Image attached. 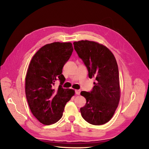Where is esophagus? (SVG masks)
I'll return each instance as SVG.
<instances>
[{"mask_svg":"<svg viewBox=\"0 0 149 149\" xmlns=\"http://www.w3.org/2000/svg\"><path fill=\"white\" fill-rule=\"evenodd\" d=\"M75 94L79 95L80 93V90H75Z\"/></svg>","mask_w":149,"mask_h":149,"instance_id":"obj_1","label":"esophagus"}]
</instances>
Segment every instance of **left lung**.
<instances>
[{
	"label": "left lung",
	"instance_id": "1",
	"mask_svg": "<svg viewBox=\"0 0 149 149\" xmlns=\"http://www.w3.org/2000/svg\"><path fill=\"white\" fill-rule=\"evenodd\" d=\"M74 49L88 72L95 78L90 92L80 94L87 100L80 108L82 118L93 125H102L113 117L120 99L119 70L114 55L106 46L82 40L74 43Z\"/></svg>",
	"mask_w": 149,
	"mask_h": 149
}]
</instances>
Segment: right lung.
<instances>
[{
  "mask_svg": "<svg viewBox=\"0 0 149 149\" xmlns=\"http://www.w3.org/2000/svg\"><path fill=\"white\" fill-rule=\"evenodd\" d=\"M71 42H55L42 46L33 57L25 79V93L32 114L45 125L57 122L65 105L74 95L72 89L62 88L65 80L62 68L73 52ZM60 81L59 87L55 82Z\"/></svg>",
  "mask_w": 149,
  "mask_h": 149,
  "instance_id": "1",
  "label": "right lung"
}]
</instances>
